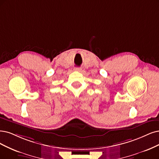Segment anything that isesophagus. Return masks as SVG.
I'll use <instances>...</instances> for the list:
<instances>
[{
    "label": "esophagus",
    "instance_id": "1",
    "mask_svg": "<svg viewBox=\"0 0 159 159\" xmlns=\"http://www.w3.org/2000/svg\"><path fill=\"white\" fill-rule=\"evenodd\" d=\"M75 70H78V71H80V70H81V69H80V67H75Z\"/></svg>",
    "mask_w": 159,
    "mask_h": 159
}]
</instances>
